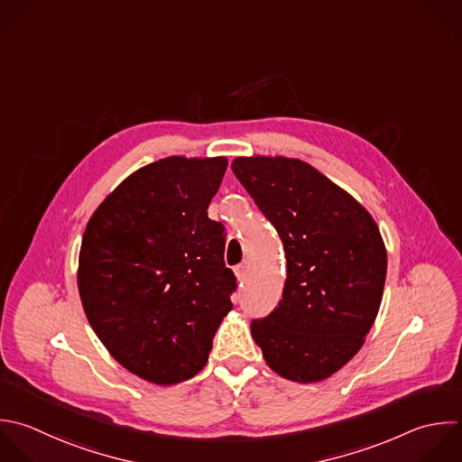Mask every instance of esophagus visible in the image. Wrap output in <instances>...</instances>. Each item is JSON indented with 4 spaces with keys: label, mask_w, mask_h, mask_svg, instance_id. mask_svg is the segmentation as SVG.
Returning <instances> with one entry per match:
<instances>
[{
    "label": "esophagus",
    "mask_w": 462,
    "mask_h": 462,
    "mask_svg": "<svg viewBox=\"0 0 462 462\" xmlns=\"http://www.w3.org/2000/svg\"><path fill=\"white\" fill-rule=\"evenodd\" d=\"M247 269H249L247 262H242L240 265H236V267H235V274H236V278H238L240 282H244V280H245V276H247Z\"/></svg>",
    "instance_id": "1"
}]
</instances>
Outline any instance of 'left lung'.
I'll use <instances>...</instances> for the list:
<instances>
[{"label": "left lung", "mask_w": 462, "mask_h": 462, "mask_svg": "<svg viewBox=\"0 0 462 462\" xmlns=\"http://www.w3.org/2000/svg\"><path fill=\"white\" fill-rule=\"evenodd\" d=\"M233 173L276 227L287 260L278 307L253 319L265 363L282 377L318 383L363 346L379 312L386 247L372 215L310 164L236 157Z\"/></svg>", "instance_id": "1"}]
</instances>
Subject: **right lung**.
Returning <instances> with one entry per match:
<instances>
[{"label":"right lung","instance_id":"add662e5","mask_svg":"<svg viewBox=\"0 0 462 462\" xmlns=\"http://www.w3.org/2000/svg\"><path fill=\"white\" fill-rule=\"evenodd\" d=\"M226 157H168L125 179L90 217L79 251L85 314L108 352L170 386L208 363L236 278L208 217Z\"/></svg>","mask_w":462,"mask_h":462}]
</instances>
